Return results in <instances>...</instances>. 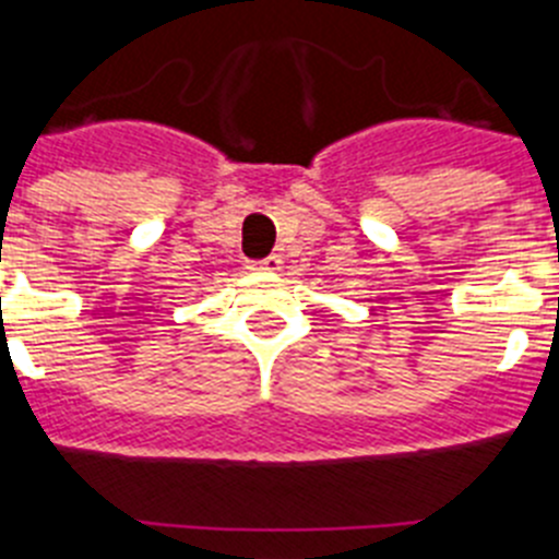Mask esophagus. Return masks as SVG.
<instances>
[{"instance_id": "34e87169", "label": "esophagus", "mask_w": 559, "mask_h": 559, "mask_svg": "<svg viewBox=\"0 0 559 559\" xmlns=\"http://www.w3.org/2000/svg\"><path fill=\"white\" fill-rule=\"evenodd\" d=\"M280 265H283V260L276 254L265 257V260H257V263H249L251 271H265V274H274V271H280Z\"/></svg>"}]
</instances>
